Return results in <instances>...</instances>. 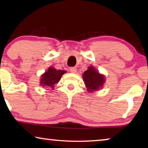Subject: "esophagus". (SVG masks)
Instances as JSON below:
<instances>
[{"label": "esophagus", "mask_w": 148, "mask_h": 148, "mask_svg": "<svg viewBox=\"0 0 148 148\" xmlns=\"http://www.w3.org/2000/svg\"><path fill=\"white\" fill-rule=\"evenodd\" d=\"M71 72L73 73H77V68L76 67H71L70 69Z\"/></svg>", "instance_id": "obj_1"}]
</instances>
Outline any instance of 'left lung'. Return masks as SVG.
I'll use <instances>...</instances> for the list:
<instances>
[{
	"instance_id": "obj_1",
	"label": "left lung",
	"mask_w": 148,
	"mask_h": 148,
	"mask_svg": "<svg viewBox=\"0 0 148 148\" xmlns=\"http://www.w3.org/2000/svg\"><path fill=\"white\" fill-rule=\"evenodd\" d=\"M83 79L88 91L90 92L97 91L102 88L105 82L104 75L100 74L92 66H89L88 70L83 73Z\"/></svg>"
}]
</instances>
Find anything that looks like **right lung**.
I'll list each match as a JSON object with an SVG mask.
<instances>
[{"instance_id":"right-lung-1","label":"right lung","mask_w":148,"mask_h":148,"mask_svg":"<svg viewBox=\"0 0 148 148\" xmlns=\"http://www.w3.org/2000/svg\"><path fill=\"white\" fill-rule=\"evenodd\" d=\"M65 72V71L56 70L53 67H49L47 71L42 75L40 84L43 87H48L54 89V85L58 84L62 75Z\"/></svg>"}]
</instances>
